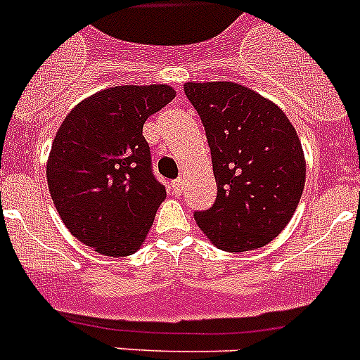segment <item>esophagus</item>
Returning a JSON list of instances; mask_svg holds the SVG:
<instances>
[{
  "label": "esophagus",
  "mask_w": 360,
  "mask_h": 360,
  "mask_svg": "<svg viewBox=\"0 0 360 360\" xmlns=\"http://www.w3.org/2000/svg\"><path fill=\"white\" fill-rule=\"evenodd\" d=\"M169 187H171V191H173L174 195H180V193L184 191V182H182V180H173Z\"/></svg>",
  "instance_id": "34e87169"
}]
</instances>
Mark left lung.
<instances>
[{"mask_svg":"<svg viewBox=\"0 0 360 360\" xmlns=\"http://www.w3.org/2000/svg\"><path fill=\"white\" fill-rule=\"evenodd\" d=\"M211 149L218 195L195 219L221 250L259 249L287 227L304 187V155L287 115L236 82H187Z\"/></svg>","mask_w":360,"mask_h":360,"instance_id":"1","label":"left lung"}]
</instances>
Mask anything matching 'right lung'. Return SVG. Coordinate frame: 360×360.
<instances>
[{
	"label": "right lung",
	"mask_w": 360,
	"mask_h": 360,
	"mask_svg": "<svg viewBox=\"0 0 360 360\" xmlns=\"http://www.w3.org/2000/svg\"><path fill=\"white\" fill-rule=\"evenodd\" d=\"M174 95L167 84L113 86L73 108L53 139L46 164L53 205L98 254L135 252L164 202L142 128Z\"/></svg>",
	"instance_id": "add662e5"
}]
</instances>
